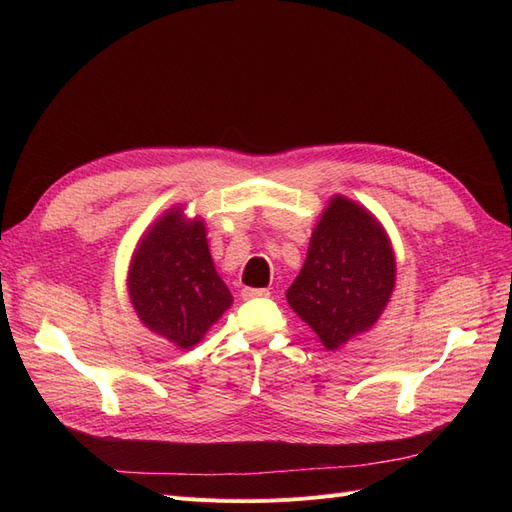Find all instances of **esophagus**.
Returning <instances> with one entry per match:
<instances>
[{
  "label": "esophagus",
  "instance_id": "obj_1",
  "mask_svg": "<svg viewBox=\"0 0 512 512\" xmlns=\"http://www.w3.org/2000/svg\"><path fill=\"white\" fill-rule=\"evenodd\" d=\"M241 297L243 299H267V297H271V292L267 288H243Z\"/></svg>",
  "mask_w": 512,
  "mask_h": 512
}]
</instances>
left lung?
I'll list each match as a JSON object with an SVG mask.
<instances>
[{"label": "left lung", "mask_w": 512, "mask_h": 512, "mask_svg": "<svg viewBox=\"0 0 512 512\" xmlns=\"http://www.w3.org/2000/svg\"><path fill=\"white\" fill-rule=\"evenodd\" d=\"M393 286L395 258L386 232L363 207L335 196L286 299L324 348L335 350L380 318Z\"/></svg>", "instance_id": "obj_1"}]
</instances>
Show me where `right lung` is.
I'll return each mask as SVG.
<instances>
[{"label": "right lung", "mask_w": 512, "mask_h": 512, "mask_svg": "<svg viewBox=\"0 0 512 512\" xmlns=\"http://www.w3.org/2000/svg\"><path fill=\"white\" fill-rule=\"evenodd\" d=\"M130 299L153 333L179 348L196 346L232 303L215 273L205 224L164 213L138 245L128 273Z\"/></svg>", "instance_id": "right-lung-1"}]
</instances>
